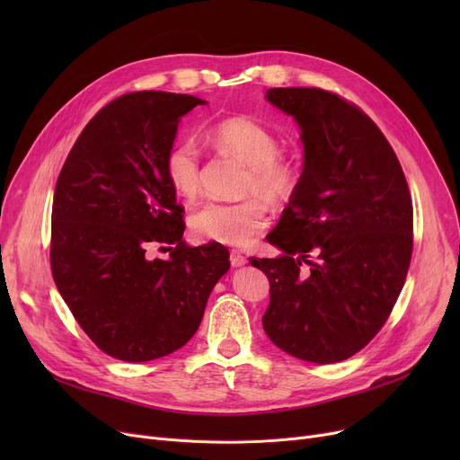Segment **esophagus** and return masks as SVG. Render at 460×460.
Masks as SVG:
<instances>
[{"label": "esophagus", "mask_w": 460, "mask_h": 460, "mask_svg": "<svg viewBox=\"0 0 460 460\" xmlns=\"http://www.w3.org/2000/svg\"><path fill=\"white\" fill-rule=\"evenodd\" d=\"M229 261H231V267H234V269L244 267V264L248 262V259H246L243 253H238V252H231Z\"/></svg>", "instance_id": "34e87169"}]
</instances>
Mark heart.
I'll list each match as a JSON object with an SVG mask.
<instances>
[{"label": "heart", "instance_id": "b5f03b06", "mask_svg": "<svg viewBox=\"0 0 460 460\" xmlns=\"http://www.w3.org/2000/svg\"><path fill=\"white\" fill-rule=\"evenodd\" d=\"M210 141L220 151L248 164V175L243 182L244 196H257L270 205H279L295 196L298 172L281 158V141L269 128L246 117H231L210 128ZM165 175L181 198H196L201 190L198 145L190 139L173 145L165 156ZM188 224L198 240L246 246L267 229L269 214L257 199L207 201L190 214Z\"/></svg>", "mask_w": 460, "mask_h": 460}]
</instances>
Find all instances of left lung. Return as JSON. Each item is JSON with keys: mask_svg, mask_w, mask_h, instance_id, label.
Wrapping results in <instances>:
<instances>
[{"mask_svg": "<svg viewBox=\"0 0 460 460\" xmlns=\"http://www.w3.org/2000/svg\"><path fill=\"white\" fill-rule=\"evenodd\" d=\"M267 101L300 127L304 167L267 236L281 255L250 261L270 281L262 328L287 354L335 364L373 340L401 295L412 198L392 145L358 106L317 87L269 89Z\"/></svg>", "mask_w": 460, "mask_h": 460, "instance_id": "8db88e82", "label": "left lung"}]
</instances>
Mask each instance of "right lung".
<instances>
[{
  "instance_id": "right-lung-1",
  "label": "right lung",
  "mask_w": 460,
  "mask_h": 460,
  "mask_svg": "<svg viewBox=\"0 0 460 460\" xmlns=\"http://www.w3.org/2000/svg\"><path fill=\"white\" fill-rule=\"evenodd\" d=\"M191 94L128 93L96 113L58 177L50 262L58 291L91 341L123 361H149L198 332L229 252L182 240L184 208L165 175ZM153 245L170 259L149 260Z\"/></svg>"
}]
</instances>
